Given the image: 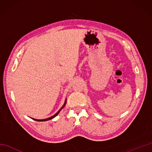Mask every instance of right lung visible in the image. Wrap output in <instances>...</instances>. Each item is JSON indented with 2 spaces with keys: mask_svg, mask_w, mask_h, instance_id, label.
<instances>
[{
  "mask_svg": "<svg viewBox=\"0 0 152 152\" xmlns=\"http://www.w3.org/2000/svg\"><path fill=\"white\" fill-rule=\"evenodd\" d=\"M66 101H65V102H64V105L62 106V108H61L59 111H58L56 114H55L54 115H53V116H51V117H50V118H47V119H34V120H35V121H48V120H50V119H53V118H55L56 117V115H58V114H59V112L61 110V109H62L64 106V105H65V104H66Z\"/></svg>",
  "mask_w": 152,
  "mask_h": 152,
  "instance_id": "add662e5",
  "label": "right lung"
}]
</instances>
